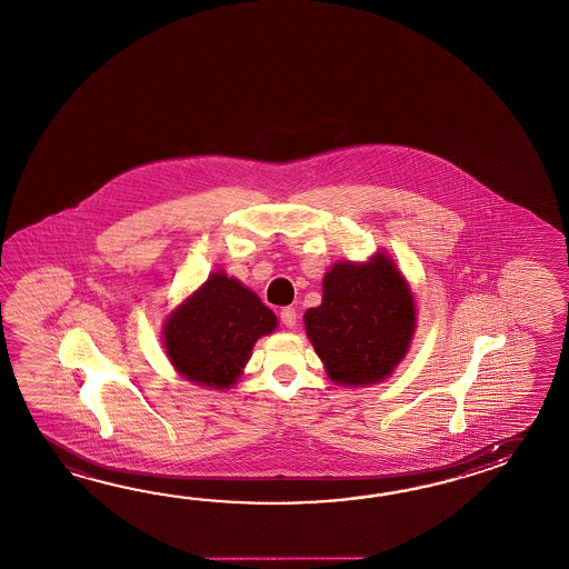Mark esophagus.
Returning a JSON list of instances; mask_svg holds the SVG:
<instances>
[{
	"mask_svg": "<svg viewBox=\"0 0 569 569\" xmlns=\"http://www.w3.org/2000/svg\"><path fill=\"white\" fill-rule=\"evenodd\" d=\"M279 318H281V322L288 327V329H293L296 325H298V312L288 306V308H283L281 312H279Z\"/></svg>",
	"mask_w": 569,
	"mask_h": 569,
	"instance_id": "esophagus-1",
	"label": "esophagus"
}]
</instances>
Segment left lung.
<instances>
[{"mask_svg":"<svg viewBox=\"0 0 569 569\" xmlns=\"http://www.w3.org/2000/svg\"><path fill=\"white\" fill-rule=\"evenodd\" d=\"M322 303L303 315L306 335L341 386L366 388L392 376L417 329L410 286L386 253L342 261L322 281Z\"/></svg>","mask_w":569,"mask_h":569,"instance_id":"obj_1","label":"left lung"}]
</instances>
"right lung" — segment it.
Returning a JSON list of instances; mask_svg holds the SVG:
<instances>
[{
	"label": "right lung",
	"mask_w": 569,
	"mask_h": 569,
	"mask_svg": "<svg viewBox=\"0 0 569 569\" xmlns=\"http://www.w3.org/2000/svg\"><path fill=\"white\" fill-rule=\"evenodd\" d=\"M276 327L278 318L254 291L218 271L169 315L164 351L179 376L224 390L240 378L257 339Z\"/></svg>",
	"instance_id": "1"
}]
</instances>
